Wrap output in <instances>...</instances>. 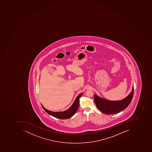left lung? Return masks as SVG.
Returning <instances> with one entry per match:
<instances>
[{"label":"left lung","mask_w":152,"mask_h":152,"mask_svg":"<svg viewBox=\"0 0 152 152\" xmlns=\"http://www.w3.org/2000/svg\"><path fill=\"white\" fill-rule=\"evenodd\" d=\"M134 93V87L130 94L122 100L110 101L94 94V100L98 109L106 114L118 113L127 108L131 103Z\"/></svg>","instance_id":"8db88e82"}]
</instances>
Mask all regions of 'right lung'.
I'll return each instance as SVG.
<instances>
[{
	"label": "right lung",
	"instance_id": "add662e5",
	"mask_svg": "<svg viewBox=\"0 0 152 152\" xmlns=\"http://www.w3.org/2000/svg\"><path fill=\"white\" fill-rule=\"evenodd\" d=\"M83 93L79 94L77 97L76 99H75L74 102L72 104L70 107L69 109L66 110L64 111H60V112H55V111H50L46 109L44 106L41 104L43 109L45 111L48 113L50 115H52L53 117H56L58 119H67L71 118L72 116H73L75 114L76 111L78 109L79 107V104H80V98L82 96Z\"/></svg>",
	"mask_w": 152,
	"mask_h": 152
}]
</instances>
